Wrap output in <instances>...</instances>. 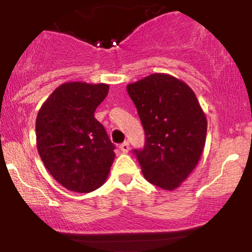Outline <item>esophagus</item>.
<instances>
[{"label": "esophagus", "mask_w": 252, "mask_h": 252, "mask_svg": "<svg viewBox=\"0 0 252 252\" xmlns=\"http://www.w3.org/2000/svg\"><path fill=\"white\" fill-rule=\"evenodd\" d=\"M120 149L122 150V152L124 153V154H126V153H128V152H129V149H130L129 142H123V143L121 144V146H120Z\"/></svg>", "instance_id": "obj_1"}]
</instances>
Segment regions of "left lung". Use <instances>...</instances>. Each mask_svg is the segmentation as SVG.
I'll use <instances>...</instances> for the list:
<instances>
[{
    "instance_id": "left-lung-1",
    "label": "left lung",
    "mask_w": 252,
    "mask_h": 252,
    "mask_svg": "<svg viewBox=\"0 0 252 252\" xmlns=\"http://www.w3.org/2000/svg\"><path fill=\"white\" fill-rule=\"evenodd\" d=\"M146 132L134 149L150 184L173 190L189 178L205 147L207 120L193 90L178 78L154 73L126 85Z\"/></svg>"
}]
</instances>
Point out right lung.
Segmentation results:
<instances>
[{
  "label": "right lung",
  "instance_id": "right-lung-1",
  "mask_svg": "<svg viewBox=\"0 0 252 252\" xmlns=\"http://www.w3.org/2000/svg\"><path fill=\"white\" fill-rule=\"evenodd\" d=\"M108 84L63 83L45 100L36 116V147L50 174L65 189L89 193L106 181L115 146L94 118Z\"/></svg>",
  "mask_w": 252,
  "mask_h": 252
}]
</instances>
